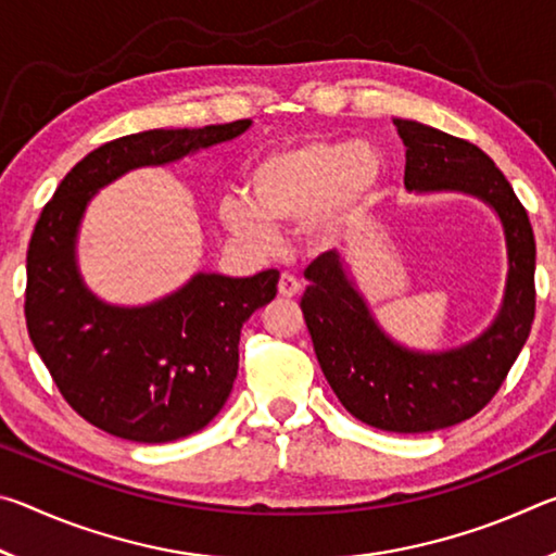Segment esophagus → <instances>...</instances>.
<instances>
[{
    "mask_svg": "<svg viewBox=\"0 0 556 556\" xmlns=\"http://www.w3.org/2000/svg\"><path fill=\"white\" fill-rule=\"evenodd\" d=\"M299 291H301V281L294 275H289V271H285V275L279 277V294L291 299V296H296Z\"/></svg>",
    "mask_w": 556,
    "mask_h": 556,
    "instance_id": "34e87169",
    "label": "esophagus"
}]
</instances>
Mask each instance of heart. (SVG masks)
Segmentation results:
<instances>
[{
	"label": "heart",
	"mask_w": 556,
	"mask_h": 556,
	"mask_svg": "<svg viewBox=\"0 0 556 556\" xmlns=\"http://www.w3.org/2000/svg\"><path fill=\"white\" fill-rule=\"evenodd\" d=\"M384 166L370 144L306 139L257 159L248 174V199L225 195L220 220L255 250H271L279 225L304 223L316 250L333 248L368 205Z\"/></svg>",
	"instance_id": "heart-1"
}]
</instances>
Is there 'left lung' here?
<instances>
[{
  "instance_id": "obj_1",
  "label": "left lung",
  "mask_w": 556,
  "mask_h": 556,
  "mask_svg": "<svg viewBox=\"0 0 556 556\" xmlns=\"http://www.w3.org/2000/svg\"><path fill=\"white\" fill-rule=\"evenodd\" d=\"M412 193H464L491 208L505 235L503 301L485 331L448 351H417L384 331L338 250L306 269L301 296L318 365L343 407L394 434H425L481 412L501 390L534 318V235L522 203L493 159L466 139L394 117Z\"/></svg>"
}]
</instances>
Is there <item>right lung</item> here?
<instances>
[{
    "instance_id": "obj_1",
    "label": "right lung",
    "mask_w": 556,
    "mask_h": 556,
    "mask_svg": "<svg viewBox=\"0 0 556 556\" xmlns=\"http://www.w3.org/2000/svg\"><path fill=\"white\" fill-rule=\"evenodd\" d=\"M252 119L147 129L75 164L46 203L26 252V328L65 402L90 425L139 444L203 429L238 378L248 318L277 296L279 271L195 275L142 306L100 299L78 267L80 223L96 193L135 168L166 166L238 139Z\"/></svg>"
}]
</instances>
